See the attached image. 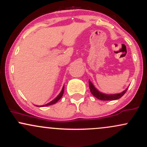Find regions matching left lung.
Here are the masks:
<instances>
[{
    "mask_svg": "<svg viewBox=\"0 0 147 147\" xmlns=\"http://www.w3.org/2000/svg\"><path fill=\"white\" fill-rule=\"evenodd\" d=\"M89 88H90V90L92 95L95 96L96 98L103 101L115 100V99H119L125 94L126 90H127V89H126L125 90L123 91L121 93L115 94V95H106V94H103L102 92H99V91L94 87V86L92 85V84L91 83L90 80H89Z\"/></svg>",
    "mask_w": 147,
    "mask_h": 147,
    "instance_id": "left-lung-1",
    "label": "left lung"
}]
</instances>
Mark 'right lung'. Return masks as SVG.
I'll return each instance as SVG.
<instances>
[{
  "mask_svg": "<svg viewBox=\"0 0 147 147\" xmlns=\"http://www.w3.org/2000/svg\"><path fill=\"white\" fill-rule=\"evenodd\" d=\"M63 92H64V86L63 87V88H62V90H61V92H60V94H59V95L58 96H57V97H56V98H55V99H54V100H52V102H50V103H48V104H45V105H44V106H50V105H52V104H55V103H57V102H58L59 100V99H60L61 98V97H62V96H63Z\"/></svg>",
  "mask_w": 147,
  "mask_h": 147,
  "instance_id": "add662e5",
  "label": "right lung"
}]
</instances>
